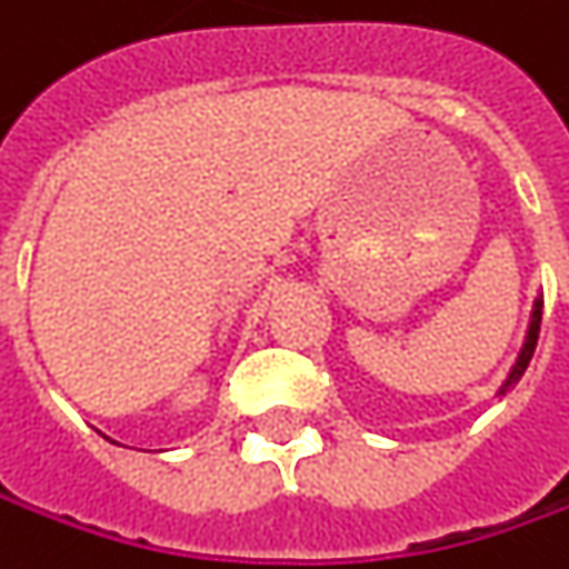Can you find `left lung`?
<instances>
[{
  "mask_svg": "<svg viewBox=\"0 0 569 569\" xmlns=\"http://www.w3.org/2000/svg\"><path fill=\"white\" fill-rule=\"evenodd\" d=\"M538 329H541V297H536V307H532V319H529V332H526V341H522V351H519V358H516L513 370L507 373V380L503 386L497 389V396H503L510 386L519 382V377L526 373V367L532 361V355H536V345H538Z\"/></svg>",
  "mask_w": 569,
  "mask_h": 569,
  "instance_id": "left-lung-1",
  "label": "left lung"
}]
</instances>
